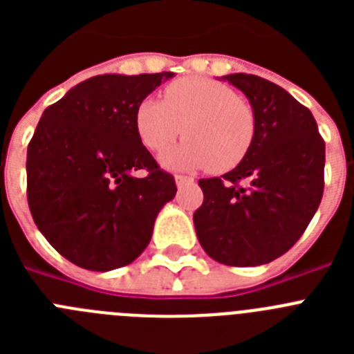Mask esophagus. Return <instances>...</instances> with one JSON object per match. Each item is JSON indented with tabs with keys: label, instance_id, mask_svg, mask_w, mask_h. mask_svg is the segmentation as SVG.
<instances>
[{
	"label": "esophagus",
	"instance_id": "34e87169",
	"mask_svg": "<svg viewBox=\"0 0 354 354\" xmlns=\"http://www.w3.org/2000/svg\"><path fill=\"white\" fill-rule=\"evenodd\" d=\"M175 183H177V186L179 187H183L186 186V184H192L193 177H187V175H175Z\"/></svg>",
	"mask_w": 354,
	"mask_h": 354
}]
</instances>
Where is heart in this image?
I'll use <instances>...</instances> for the list:
<instances>
[{
  "instance_id": "1",
  "label": "heart",
  "mask_w": 354,
  "mask_h": 354,
  "mask_svg": "<svg viewBox=\"0 0 354 354\" xmlns=\"http://www.w3.org/2000/svg\"><path fill=\"white\" fill-rule=\"evenodd\" d=\"M134 127L143 145L161 152L184 133L180 145L162 156L177 170H232L248 156L255 134V109L234 88L209 77H183L170 83L162 101L145 99L136 109Z\"/></svg>"
}]
</instances>
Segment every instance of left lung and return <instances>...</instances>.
<instances>
[{"instance_id":"obj_1","label":"left lung","mask_w":354,"mask_h":354,"mask_svg":"<svg viewBox=\"0 0 354 354\" xmlns=\"http://www.w3.org/2000/svg\"><path fill=\"white\" fill-rule=\"evenodd\" d=\"M223 80L248 97L257 134L234 170L198 180L204 202L193 214L196 237L221 264H268L292 248L321 204L324 140L310 109L282 86L253 74Z\"/></svg>"}]
</instances>
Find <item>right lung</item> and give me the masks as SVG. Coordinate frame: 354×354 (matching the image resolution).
I'll list each match as a JSON object with an SVG mask.
<instances>
[{"label": "right lung", "mask_w": 354, "mask_h": 354, "mask_svg": "<svg viewBox=\"0 0 354 354\" xmlns=\"http://www.w3.org/2000/svg\"><path fill=\"white\" fill-rule=\"evenodd\" d=\"M174 72L93 76L46 108L28 145V205L56 252L90 271L127 266L147 248L174 175L143 147L134 115ZM145 169L143 178L132 174Z\"/></svg>", "instance_id": "obj_1"}]
</instances>
